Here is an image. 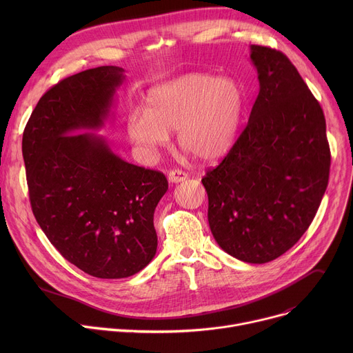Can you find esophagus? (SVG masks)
<instances>
[{"label": "esophagus", "instance_id": "34e87169", "mask_svg": "<svg viewBox=\"0 0 353 353\" xmlns=\"http://www.w3.org/2000/svg\"><path fill=\"white\" fill-rule=\"evenodd\" d=\"M187 179V173H184L183 170H170L168 174V180L173 184V183H181Z\"/></svg>", "mask_w": 353, "mask_h": 353}]
</instances>
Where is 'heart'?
Wrapping results in <instances>:
<instances>
[{
    "instance_id": "heart-1",
    "label": "heart",
    "mask_w": 353,
    "mask_h": 353,
    "mask_svg": "<svg viewBox=\"0 0 353 353\" xmlns=\"http://www.w3.org/2000/svg\"><path fill=\"white\" fill-rule=\"evenodd\" d=\"M244 105V90L234 78L190 72L150 89L145 110L128 114L125 134L145 161L158 157L172 131L181 148L215 161L233 146Z\"/></svg>"
}]
</instances>
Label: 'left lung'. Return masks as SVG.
Wrapping results in <instances>:
<instances>
[{"label":"left lung","mask_w":353,"mask_h":353,"mask_svg":"<svg viewBox=\"0 0 353 353\" xmlns=\"http://www.w3.org/2000/svg\"><path fill=\"white\" fill-rule=\"evenodd\" d=\"M260 90L230 152L203 184L208 222L232 257L264 264L303 236L328 184L330 146L320 103L289 59L250 46Z\"/></svg>","instance_id":"1"}]
</instances>
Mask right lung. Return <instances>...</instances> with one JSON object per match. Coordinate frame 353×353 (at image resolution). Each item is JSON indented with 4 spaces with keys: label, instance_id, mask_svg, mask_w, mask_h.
Segmentation results:
<instances>
[{
    "label": "right lung",
    "instance_id": "obj_1",
    "mask_svg": "<svg viewBox=\"0 0 353 353\" xmlns=\"http://www.w3.org/2000/svg\"><path fill=\"white\" fill-rule=\"evenodd\" d=\"M124 70L82 71L47 90L22 138L33 215L61 256L83 272L120 279L157 254L154 214L166 177L116 155L102 130Z\"/></svg>",
    "mask_w": 353,
    "mask_h": 353
}]
</instances>
